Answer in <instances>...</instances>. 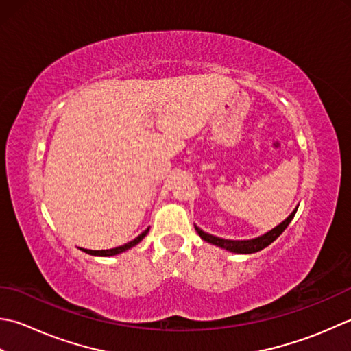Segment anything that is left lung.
Here are the masks:
<instances>
[{
  "label": "left lung",
  "instance_id": "1",
  "mask_svg": "<svg viewBox=\"0 0 351 351\" xmlns=\"http://www.w3.org/2000/svg\"><path fill=\"white\" fill-rule=\"evenodd\" d=\"M295 213H297V210H295L292 215L286 219V221L281 222L278 226H276V228L271 230L269 232H266V234L260 236L257 239H251V240H226V239H221V237L207 234V232H204L201 228H197V226H195V228L197 231V234L201 236V239H204L205 242L213 243L216 246H221V248H223L226 251H231V252L252 254V252H257L260 250L266 248L267 245H271L274 240H276L281 234V232H283L287 228V225L291 223V221L295 216Z\"/></svg>",
  "mask_w": 351,
  "mask_h": 351
}]
</instances>
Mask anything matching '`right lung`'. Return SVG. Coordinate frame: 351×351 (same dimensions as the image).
Listing matches in <instances>:
<instances>
[{
  "mask_svg": "<svg viewBox=\"0 0 351 351\" xmlns=\"http://www.w3.org/2000/svg\"><path fill=\"white\" fill-rule=\"evenodd\" d=\"M149 232V228L146 231H143L141 234L138 237H135L134 240H130V242L121 245V246H117V248H112V250H101V251H93V250H84L85 252L91 254V256H100V257H109V256H115V254H120L123 251H126L129 248H132V246H135L136 243H140L141 240L146 237V234Z\"/></svg>",
  "mask_w": 351,
  "mask_h": 351,
  "instance_id": "right-lung-1",
  "label": "right lung"
}]
</instances>
